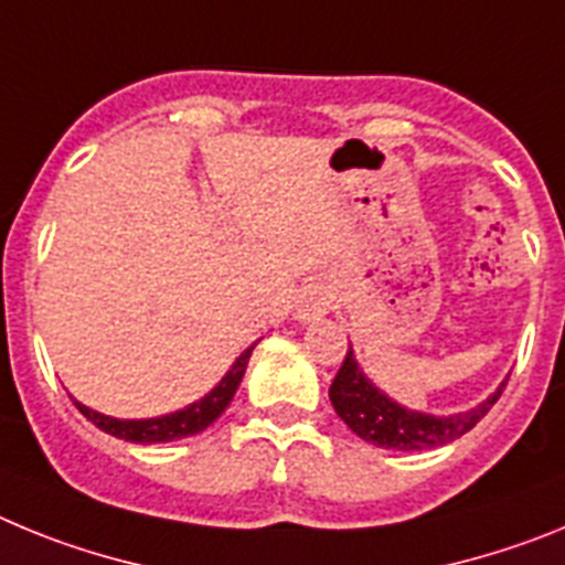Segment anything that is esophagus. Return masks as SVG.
Listing matches in <instances>:
<instances>
[{
    "instance_id": "obj_1",
    "label": "esophagus",
    "mask_w": 565,
    "mask_h": 565,
    "mask_svg": "<svg viewBox=\"0 0 565 565\" xmlns=\"http://www.w3.org/2000/svg\"><path fill=\"white\" fill-rule=\"evenodd\" d=\"M326 311H328V294L322 291L319 286L306 288L297 302V319H302V322H306V319L322 317Z\"/></svg>"
}]
</instances>
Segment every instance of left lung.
<instances>
[{
	"label": "left lung",
	"instance_id": "1",
	"mask_svg": "<svg viewBox=\"0 0 565 565\" xmlns=\"http://www.w3.org/2000/svg\"><path fill=\"white\" fill-rule=\"evenodd\" d=\"M507 384V382H503ZM503 384L483 404L472 407L458 416H427V413L404 411L396 402L384 396L371 384V379L359 371L353 351L348 348L342 359V367L331 382L333 411L342 418L359 438L376 444V447H387V450H430V447H441L463 433H469L489 413V407L498 402Z\"/></svg>",
	"mask_w": 565,
	"mask_h": 565
}]
</instances>
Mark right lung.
Listing matches in <instances>:
<instances>
[{"label":"right lung","instance_id":"1","mask_svg":"<svg viewBox=\"0 0 565 565\" xmlns=\"http://www.w3.org/2000/svg\"><path fill=\"white\" fill-rule=\"evenodd\" d=\"M254 344L248 351L239 353L237 362L232 364V371L221 379V384L214 387L209 396H203L201 402L189 404L186 411L169 413V416L161 418H141V422H121V418H109L102 416V413L89 411L84 407L82 402H76V407L82 411V416H87L89 422L96 424L98 430L109 433L115 438H124V441H135V444H161V441H174V438H186L194 436V433L206 430L209 424L214 418L221 416L223 411L232 402L234 391H237V384L243 382V373H246L248 356H252Z\"/></svg>","mask_w":565,"mask_h":565}]
</instances>
